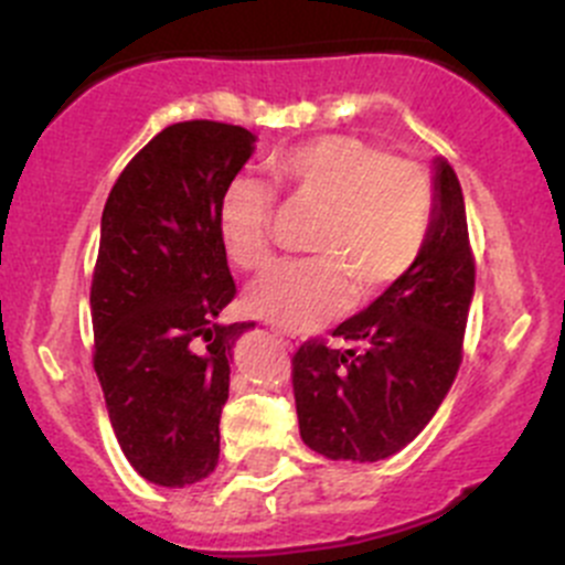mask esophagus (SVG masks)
<instances>
[{
  "label": "esophagus",
  "instance_id": "esophagus-1",
  "mask_svg": "<svg viewBox=\"0 0 565 565\" xmlns=\"http://www.w3.org/2000/svg\"><path fill=\"white\" fill-rule=\"evenodd\" d=\"M276 335H278V341H281V344H284V347H292V341H289V339H284V335H281V333H278V330H276Z\"/></svg>",
  "mask_w": 565,
  "mask_h": 565
}]
</instances>
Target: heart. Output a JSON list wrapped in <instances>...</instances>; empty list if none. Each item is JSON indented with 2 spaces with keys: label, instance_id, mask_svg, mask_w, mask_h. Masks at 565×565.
I'll return each mask as SVG.
<instances>
[{
  "label": "heart",
  "instance_id": "1",
  "mask_svg": "<svg viewBox=\"0 0 565 565\" xmlns=\"http://www.w3.org/2000/svg\"><path fill=\"white\" fill-rule=\"evenodd\" d=\"M267 172L287 202L319 213L315 259L281 265L248 289V309L284 330H315L355 298L402 281L429 246L435 180L420 163L352 134H324L276 152ZM278 199L256 177H235L218 199V235L241 270L276 259Z\"/></svg>",
  "mask_w": 565,
  "mask_h": 565
}]
</instances>
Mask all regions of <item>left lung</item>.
Here are the masks:
<instances>
[{"mask_svg":"<svg viewBox=\"0 0 565 565\" xmlns=\"http://www.w3.org/2000/svg\"><path fill=\"white\" fill-rule=\"evenodd\" d=\"M437 215L418 265L366 311L292 355L300 437L328 459L380 461L420 435L461 363L476 256L457 172L437 163Z\"/></svg>","mask_w":565,"mask_h":565,"instance_id":"left-lung-1","label":"left lung"}]
</instances>
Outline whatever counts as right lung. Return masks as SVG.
<instances>
[{
  "instance_id": "obj_1",
  "label": "right lung",
  "mask_w": 565,
  "mask_h": 565,
  "mask_svg": "<svg viewBox=\"0 0 565 565\" xmlns=\"http://www.w3.org/2000/svg\"><path fill=\"white\" fill-rule=\"evenodd\" d=\"M250 152L241 125H169L130 158L100 218L93 363L125 459L158 487L218 465L232 347L254 324H218L237 295L218 199Z\"/></svg>"
}]
</instances>
